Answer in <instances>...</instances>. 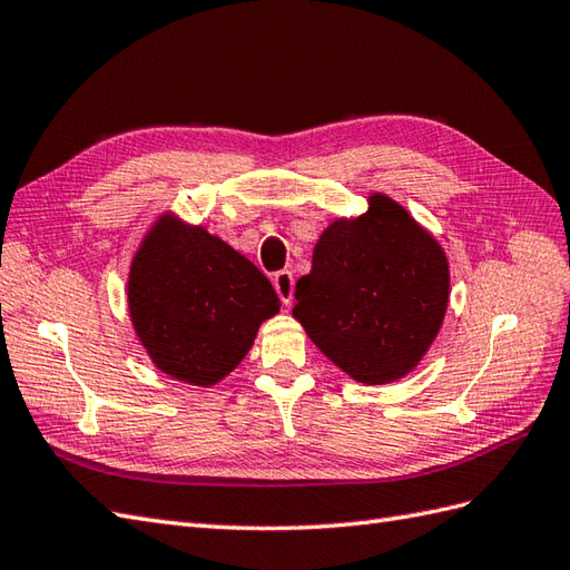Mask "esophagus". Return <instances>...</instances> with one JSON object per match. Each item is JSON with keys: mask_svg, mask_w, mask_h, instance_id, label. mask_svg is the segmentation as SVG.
I'll return each mask as SVG.
<instances>
[{"mask_svg": "<svg viewBox=\"0 0 570 570\" xmlns=\"http://www.w3.org/2000/svg\"><path fill=\"white\" fill-rule=\"evenodd\" d=\"M274 288H276V294H279L282 303L291 305V301H294V274H291L288 269L276 272L274 274Z\"/></svg>", "mask_w": 570, "mask_h": 570, "instance_id": "34e87169", "label": "esophagus"}]
</instances>
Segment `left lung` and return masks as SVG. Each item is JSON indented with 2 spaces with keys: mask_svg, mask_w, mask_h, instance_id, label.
Segmentation results:
<instances>
[{
  "mask_svg": "<svg viewBox=\"0 0 570 570\" xmlns=\"http://www.w3.org/2000/svg\"><path fill=\"white\" fill-rule=\"evenodd\" d=\"M448 255L400 202L368 195V209L320 233L311 274L296 282L294 317L334 366L363 385L410 375L443 327Z\"/></svg>",
  "mask_w": 570,
  "mask_h": 570,
  "instance_id": "8db88e82",
  "label": "left lung"
}]
</instances>
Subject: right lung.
I'll return each mask as SVG.
<instances>
[{
	"mask_svg": "<svg viewBox=\"0 0 570 570\" xmlns=\"http://www.w3.org/2000/svg\"><path fill=\"white\" fill-rule=\"evenodd\" d=\"M279 296L250 259L204 226L164 212L129 265L127 308L154 366L214 387L238 368Z\"/></svg>",
	"mask_w": 570,
	"mask_h": 570,
	"instance_id": "add662e5",
	"label": "right lung"
}]
</instances>
